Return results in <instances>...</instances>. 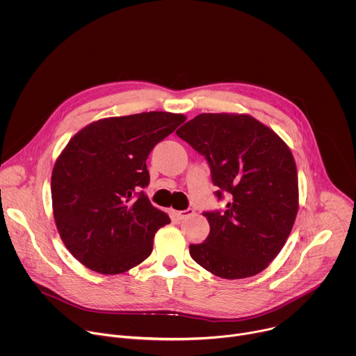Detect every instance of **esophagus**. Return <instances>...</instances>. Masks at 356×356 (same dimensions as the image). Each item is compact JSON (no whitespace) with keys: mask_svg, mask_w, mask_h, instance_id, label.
<instances>
[{"mask_svg":"<svg viewBox=\"0 0 356 356\" xmlns=\"http://www.w3.org/2000/svg\"><path fill=\"white\" fill-rule=\"evenodd\" d=\"M193 213H194V210L193 209H187V210H183V211H172V214H173V217L175 218H177V220H184V218H187V217H190V216H193Z\"/></svg>","mask_w":356,"mask_h":356,"instance_id":"1","label":"esophagus"}]
</instances>
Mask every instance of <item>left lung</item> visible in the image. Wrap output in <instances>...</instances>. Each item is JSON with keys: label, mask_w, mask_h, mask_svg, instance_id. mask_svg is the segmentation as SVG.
Instances as JSON below:
<instances>
[{"label": "left lung", "mask_w": 356, "mask_h": 356, "mask_svg": "<svg viewBox=\"0 0 356 356\" xmlns=\"http://www.w3.org/2000/svg\"><path fill=\"white\" fill-rule=\"evenodd\" d=\"M206 158L224 210L204 211L210 234L190 257L222 279L262 272L282 250L297 216V169L289 146L245 114H200L176 131Z\"/></svg>", "instance_id": "8db88e82"}]
</instances>
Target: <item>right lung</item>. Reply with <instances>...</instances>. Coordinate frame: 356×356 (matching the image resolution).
<instances>
[{
  "mask_svg": "<svg viewBox=\"0 0 356 356\" xmlns=\"http://www.w3.org/2000/svg\"><path fill=\"white\" fill-rule=\"evenodd\" d=\"M184 121L162 111L114 117L70 139L52 172V204L63 243L86 268L118 275L150 255L170 218L143 193L146 159Z\"/></svg>",
  "mask_w": 356,
  "mask_h": 356,
  "instance_id": "right-lung-1",
  "label": "right lung"
}]
</instances>
